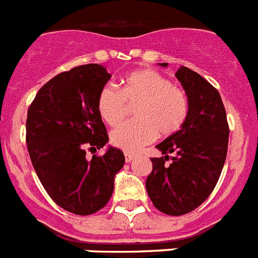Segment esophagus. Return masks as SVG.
<instances>
[{"label":"esophagus","instance_id":"esophagus-1","mask_svg":"<svg viewBox=\"0 0 258 258\" xmlns=\"http://www.w3.org/2000/svg\"><path fill=\"white\" fill-rule=\"evenodd\" d=\"M134 157H136V154H133V153H125V161H126V162H132L134 159Z\"/></svg>","mask_w":258,"mask_h":258}]
</instances>
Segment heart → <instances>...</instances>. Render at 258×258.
Here are the masks:
<instances>
[{"instance_id": "heart-1", "label": "heart", "mask_w": 258, "mask_h": 258, "mask_svg": "<svg viewBox=\"0 0 258 258\" xmlns=\"http://www.w3.org/2000/svg\"><path fill=\"white\" fill-rule=\"evenodd\" d=\"M127 105H134L136 120L125 122L110 133L114 146L137 152L161 134L171 136L179 131L188 116V97L182 88L172 86L166 76L154 70H136L121 80L120 92L114 87L100 89L96 106L109 126L124 120Z\"/></svg>"}]
</instances>
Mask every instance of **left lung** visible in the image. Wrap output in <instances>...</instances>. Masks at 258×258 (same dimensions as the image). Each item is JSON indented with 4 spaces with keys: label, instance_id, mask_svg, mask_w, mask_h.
<instances>
[{
    "label": "left lung",
    "instance_id": "8db88e82",
    "mask_svg": "<svg viewBox=\"0 0 258 258\" xmlns=\"http://www.w3.org/2000/svg\"><path fill=\"white\" fill-rule=\"evenodd\" d=\"M175 76L188 97V116L179 131L155 146L163 157L152 158L153 171L146 179L155 208L171 216L188 214L210 197L224 166L229 137L216 88L187 67H180ZM171 152L174 157L168 155Z\"/></svg>",
    "mask_w": 258,
    "mask_h": 258
}]
</instances>
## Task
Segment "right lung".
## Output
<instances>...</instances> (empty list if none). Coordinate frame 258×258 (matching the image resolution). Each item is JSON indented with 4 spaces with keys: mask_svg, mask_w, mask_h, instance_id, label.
<instances>
[{
    "mask_svg": "<svg viewBox=\"0 0 258 258\" xmlns=\"http://www.w3.org/2000/svg\"><path fill=\"white\" fill-rule=\"evenodd\" d=\"M110 78L100 64L61 72L39 89L27 110V150L35 172L51 199L72 214L101 210L125 163L124 153L113 146L101 157H86V149L109 141L96 100Z\"/></svg>",
    "mask_w": 258,
    "mask_h": 258,
    "instance_id": "right-lung-1",
    "label": "right lung"
}]
</instances>
